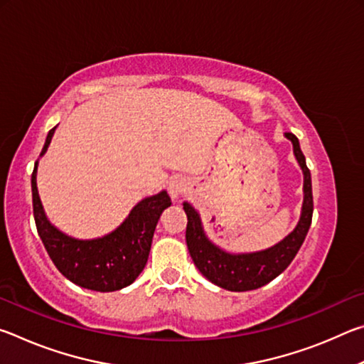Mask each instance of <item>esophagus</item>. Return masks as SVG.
<instances>
[{"instance_id":"esophagus-1","label":"esophagus","mask_w":364,"mask_h":364,"mask_svg":"<svg viewBox=\"0 0 364 364\" xmlns=\"http://www.w3.org/2000/svg\"><path fill=\"white\" fill-rule=\"evenodd\" d=\"M188 189L189 184L183 178H173L168 184V194L171 196V199H180L183 194L188 193Z\"/></svg>"}]
</instances>
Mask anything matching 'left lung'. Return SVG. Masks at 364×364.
Instances as JSON below:
<instances>
[{
    "mask_svg": "<svg viewBox=\"0 0 364 364\" xmlns=\"http://www.w3.org/2000/svg\"><path fill=\"white\" fill-rule=\"evenodd\" d=\"M294 146L295 159L304 171V207H301L300 221L295 230L273 247L267 250L254 252V254H228L212 241H208L202 230L200 217L193 205L184 202L183 208L186 212V244L197 269L205 278L226 291L244 292L254 291L273 281L279 276L297 255L299 249L305 241V236L311 225L313 217V193L311 175L306 167L305 156L300 149L299 139L292 133H286Z\"/></svg>",
    "mask_w": 364,
    "mask_h": 364,
    "instance_id": "8db88e82",
    "label": "left lung"
}]
</instances>
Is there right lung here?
I'll return each mask as SVG.
<instances>
[{
    "instance_id": "1",
    "label": "right lung",
    "mask_w": 364,
    "mask_h": 364,
    "mask_svg": "<svg viewBox=\"0 0 364 364\" xmlns=\"http://www.w3.org/2000/svg\"><path fill=\"white\" fill-rule=\"evenodd\" d=\"M54 130L56 127L49 130L40 156L46 152ZM36 168L38 160L32 173L35 225L56 268L73 284L91 291L112 292L130 286L146 267L160 215L171 205L167 191L141 200L107 236L80 241L60 232L48 221L36 189Z\"/></svg>"
}]
</instances>
